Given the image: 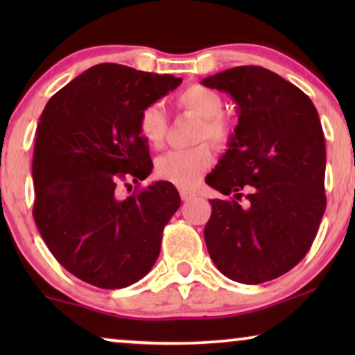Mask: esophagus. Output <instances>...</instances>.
I'll return each instance as SVG.
<instances>
[{"label": "esophagus", "instance_id": "34e87169", "mask_svg": "<svg viewBox=\"0 0 355 355\" xmlns=\"http://www.w3.org/2000/svg\"><path fill=\"white\" fill-rule=\"evenodd\" d=\"M179 193H181V198H182L184 202H189V200H192V198L196 197V193H193V192H189V191H184V189H182V191L179 192Z\"/></svg>", "mask_w": 355, "mask_h": 355}]
</instances>
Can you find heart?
Returning <instances> with one entry per match:
<instances>
[{"mask_svg":"<svg viewBox=\"0 0 355 355\" xmlns=\"http://www.w3.org/2000/svg\"><path fill=\"white\" fill-rule=\"evenodd\" d=\"M179 110L202 118L197 140H210L216 147H226L232 139V125L223 116L225 101L210 87L193 84L179 92L176 96ZM139 132L152 148H162L166 142L168 118L163 106L152 103L140 111ZM213 164V153L202 144L189 150H174L157 159V174L163 181L181 189H193Z\"/></svg>","mask_w":355,"mask_h":355,"instance_id":"1","label":"heart"}]
</instances>
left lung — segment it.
<instances>
[{
  "mask_svg": "<svg viewBox=\"0 0 355 355\" xmlns=\"http://www.w3.org/2000/svg\"><path fill=\"white\" fill-rule=\"evenodd\" d=\"M202 84L231 95L237 123L207 184L213 198L203 236L213 263L244 284L288 273L307 254L322 221L327 150L312 100L260 66H237ZM249 190L244 206L239 203Z\"/></svg>",
  "mask_w": 355,
  "mask_h": 355,
  "instance_id": "obj_1",
  "label": "left lung"
}]
</instances>
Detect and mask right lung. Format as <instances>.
<instances>
[{
    "instance_id": "right-lung-1",
    "label": "right lung",
    "mask_w": 355,
    "mask_h": 355,
    "mask_svg": "<svg viewBox=\"0 0 355 355\" xmlns=\"http://www.w3.org/2000/svg\"><path fill=\"white\" fill-rule=\"evenodd\" d=\"M182 79L103 62L48 101L37 125L33 218L55 259L85 283L121 289L142 279L159 255L163 230L181 205L171 182L129 197L152 173L139 114Z\"/></svg>"
}]
</instances>
